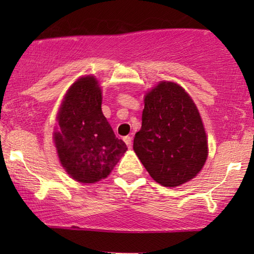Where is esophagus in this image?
<instances>
[{
  "instance_id": "obj_1",
  "label": "esophagus",
  "mask_w": 254,
  "mask_h": 254,
  "mask_svg": "<svg viewBox=\"0 0 254 254\" xmlns=\"http://www.w3.org/2000/svg\"><path fill=\"white\" fill-rule=\"evenodd\" d=\"M124 141H125V143L127 144L128 148L131 147V136H129V135H128V136H125Z\"/></svg>"
}]
</instances>
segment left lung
<instances>
[{
    "label": "left lung",
    "mask_w": 254,
    "mask_h": 254,
    "mask_svg": "<svg viewBox=\"0 0 254 254\" xmlns=\"http://www.w3.org/2000/svg\"><path fill=\"white\" fill-rule=\"evenodd\" d=\"M133 149L151 178L165 187L183 185L201 171L208 156L206 130L182 86L159 82L147 92Z\"/></svg>",
    "instance_id": "1"
}]
</instances>
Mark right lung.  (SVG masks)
Wrapping results in <instances>:
<instances>
[{"mask_svg": "<svg viewBox=\"0 0 254 254\" xmlns=\"http://www.w3.org/2000/svg\"><path fill=\"white\" fill-rule=\"evenodd\" d=\"M57 120L54 143L59 159L79 183L106 178L127 150L102 112V89L95 76L78 78L68 89Z\"/></svg>", "mask_w": 254, "mask_h": 254, "instance_id": "obj_1", "label": "right lung"}]
</instances>
